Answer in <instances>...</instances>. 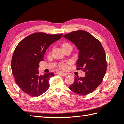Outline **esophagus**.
<instances>
[{"label":"esophagus","instance_id":"obj_1","mask_svg":"<svg viewBox=\"0 0 124 124\" xmlns=\"http://www.w3.org/2000/svg\"><path fill=\"white\" fill-rule=\"evenodd\" d=\"M57 74H59V75H61V76H62L63 77H66V76H67V73L62 72H57Z\"/></svg>","mask_w":124,"mask_h":124}]
</instances>
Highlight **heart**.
<instances>
[{"label": "heart", "mask_w": 124, "mask_h": 124, "mask_svg": "<svg viewBox=\"0 0 124 124\" xmlns=\"http://www.w3.org/2000/svg\"><path fill=\"white\" fill-rule=\"evenodd\" d=\"M62 49L64 50L65 49H66V48H67L72 47V46H71V45L68 42H63L62 44ZM59 67H60V68H61L62 70H65L66 68V65L65 64H63V63H62V64L60 65Z\"/></svg>", "instance_id": "1"}]
</instances>
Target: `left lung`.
Here are the masks:
<instances>
[{
    "label": "left lung",
    "instance_id": "left-lung-1",
    "mask_svg": "<svg viewBox=\"0 0 124 124\" xmlns=\"http://www.w3.org/2000/svg\"><path fill=\"white\" fill-rule=\"evenodd\" d=\"M63 37L73 43L79 50L77 69L85 72L84 77H75L69 88L80 95L92 93L102 82L107 70L106 56L100 41L87 31H74Z\"/></svg>",
    "mask_w": 124,
    "mask_h": 124
}]
</instances>
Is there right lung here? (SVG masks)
Returning <instances> with one entry per match:
<instances>
[{"label":"right lung","instance_id":"obj_1","mask_svg":"<svg viewBox=\"0 0 124 124\" xmlns=\"http://www.w3.org/2000/svg\"><path fill=\"white\" fill-rule=\"evenodd\" d=\"M62 35L34 33L26 37L16 46L12 56L11 69L16 83L28 96H40L50 87V78L54 74L40 75L38 68L47 48Z\"/></svg>","mask_w":124,"mask_h":124}]
</instances>
